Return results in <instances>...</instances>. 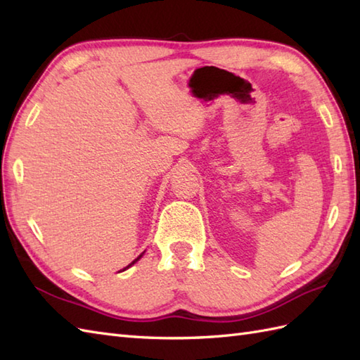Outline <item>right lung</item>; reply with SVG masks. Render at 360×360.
<instances>
[{"mask_svg":"<svg viewBox=\"0 0 360 360\" xmlns=\"http://www.w3.org/2000/svg\"><path fill=\"white\" fill-rule=\"evenodd\" d=\"M140 257H141V255H140ZM140 257H137V259H135V260H134V262H132V263H131V265H134V263H135V262H137V260H139V259H140ZM131 265H129V266H131Z\"/></svg>","mask_w":360,"mask_h":360,"instance_id":"obj_1","label":"right lung"}]
</instances>
